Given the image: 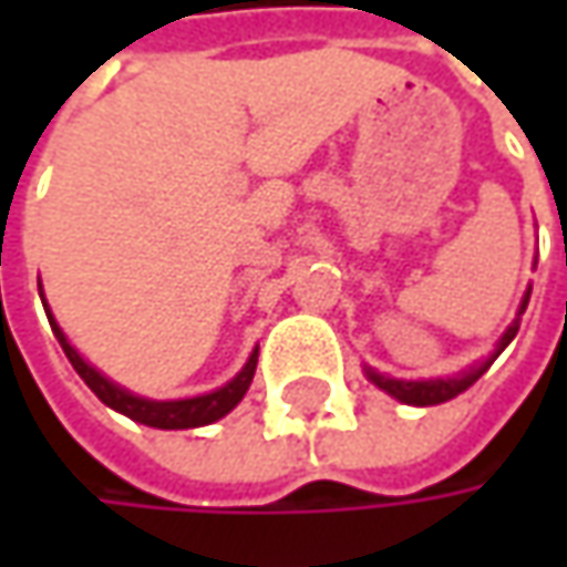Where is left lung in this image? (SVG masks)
<instances>
[{"instance_id": "8db88e82", "label": "left lung", "mask_w": 567, "mask_h": 567, "mask_svg": "<svg viewBox=\"0 0 567 567\" xmlns=\"http://www.w3.org/2000/svg\"><path fill=\"white\" fill-rule=\"evenodd\" d=\"M527 302H530V293L524 296V302H520V312L517 316H524V309H527ZM517 334V321H514L512 328L505 331V338L498 340V350H495V357L508 347ZM492 357V360H495ZM492 360H486L483 365H476V369H470V372H461V375H454V379H429V381H401V379H388V375H379V372H372V369H365V375L369 381H375L381 391H388L391 398H398L403 403H416V406H432V403H445L451 398H457L461 391H467L473 381L480 379L486 369L492 365Z\"/></svg>"}]
</instances>
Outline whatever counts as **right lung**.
<instances>
[{"label": "right lung", "mask_w": 567, "mask_h": 567, "mask_svg": "<svg viewBox=\"0 0 567 567\" xmlns=\"http://www.w3.org/2000/svg\"><path fill=\"white\" fill-rule=\"evenodd\" d=\"M43 309H47V302H43ZM50 324H53L55 340L62 343L69 362L75 365L78 375L84 379V384L97 394L100 401L125 413L128 420L154 425V429H195V425H207L214 423V420H220V416H227L229 410L243 401V394L249 391L251 375H255V362H258V353H251L246 369L236 379L224 384L220 391H210V394H202V398H188V401H144V398H135V394L122 391L120 384H113L110 379H103L94 365H87V362L81 360L75 353V347L62 334V328L53 321V316H50Z\"/></svg>", "instance_id": "obj_1"}]
</instances>
